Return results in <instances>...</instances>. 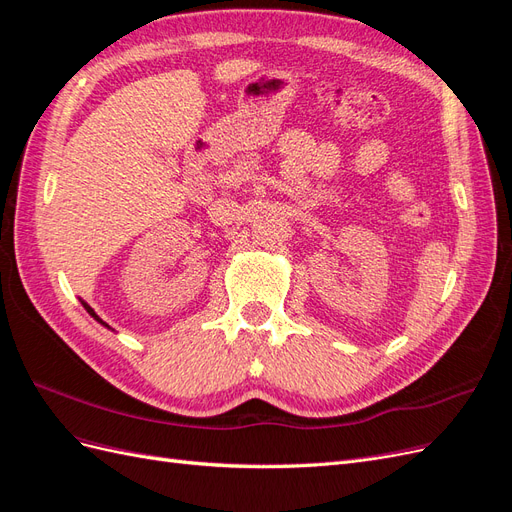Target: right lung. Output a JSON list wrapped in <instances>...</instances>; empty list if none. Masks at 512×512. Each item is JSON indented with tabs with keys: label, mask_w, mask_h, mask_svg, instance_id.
<instances>
[{
	"label": "right lung",
	"mask_w": 512,
	"mask_h": 512,
	"mask_svg": "<svg viewBox=\"0 0 512 512\" xmlns=\"http://www.w3.org/2000/svg\"><path fill=\"white\" fill-rule=\"evenodd\" d=\"M81 303H83V307H85V309H87V312H89V314H91V316H94V318H96V320H98V322H100V324H104V327H108V324H106V322H102V318H100V316H98V314H96V312H94V309H91V307H89V305H87V303H85V301H81Z\"/></svg>",
	"instance_id": "right-lung-1"
}]
</instances>
